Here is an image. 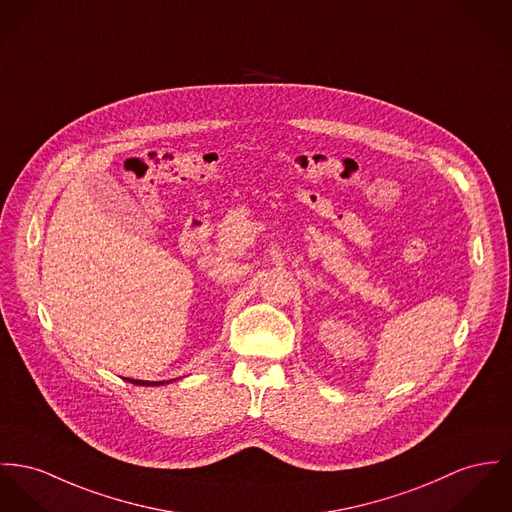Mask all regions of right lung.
I'll return each mask as SVG.
<instances>
[{
    "label": "right lung",
    "mask_w": 512,
    "mask_h": 512,
    "mask_svg": "<svg viewBox=\"0 0 512 512\" xmlns=\"http://www.w3.org/2000/svg\"><path fill=\"white\" fill-rule=\"evenodd\" d=\"M126 380L136 386H161L163 384V382H144V380H130V378H126Z\"/></svg>",
    "instance_id": "1"
}]
</instances>
